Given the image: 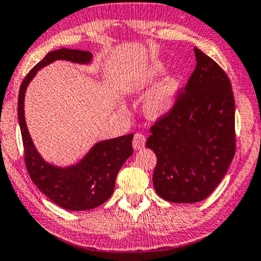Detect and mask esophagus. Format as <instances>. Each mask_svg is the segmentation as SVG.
<instances>
[{"instance_id": "esophagus-1", "label": "esophagus", "mask_w": 261, "mask_h": 261, "mask_svg": "<svg viewBox=\"0 0 261 261\" xmlns=\"http://www.w3.org/2000/svg\"><path fill=\"white\" fill-rule=\"evenodd\" d=\"M133 144H134V148L136 150L142 149V148L144 147V144H146V136H144L143 134H140V133L135 134Z\"/></svg>"}]
</instances>
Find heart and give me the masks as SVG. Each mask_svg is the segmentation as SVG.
Returning <instances> with one entry per match:
<instances>
[{
    "mask_svg": "<svg viewBox=\"0 0 261 261\" xmlns=\"http://www.w3.org/2000/svg\"><path fill=\"white\" fill-rule=\"evenodd\" d=\"M165 70H166V65L164 62H153L128 82L126 84V91L130 94H138L143 91L160 74H163ZM179 88V79L176 75H169L163 82H160L144 101V112L147 115L151 118H158L172 110L177 101Z\"/></svg>",
    "mask_w": 261,
    "mask_h": 261,
    "instance_id": "obj_1",
    "label": "heart"
}]
</instances>
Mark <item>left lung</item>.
Masks as SVG:
<instances>
[{
	"label": "left lung",
	"instance_id": "1",
	"mask_svg": "<svg viewBox=\"0 0 261 261\" xmlns=\"http://www.w3.org/2000/svg\"><path fill=\"white\" fill-rule=\"evenodd\" d=\"M196 67L172 110L150 127L146 147L156 155L153 184L176 203L206 199L218 187L236 150L235 100L223 68L194 48Z\"/></svg>",
	"mask_w": 261,
	"mask_h": 261
}]
</instances>
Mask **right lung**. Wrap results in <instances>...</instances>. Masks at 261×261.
I'll list each match as a JSON object with an SVG mask.
<instances>
[{
	"mask_svg": "<svg viewBox=\"0 0 261 261\" xmlns=\"http://www.w3.org/2000/svg\"><path fill=\"white\" fill-rule=\"evenodd\" d=\"M91 53L61 48L50 51L29 72L20 85L18 97V118L20 125L26 170L39 190L58 206L68 211L92 210L110 199L115 178L133 150L134 135H125L101 141L73 166H53L45 163L35 148L25 123L24 100L26 88L37 71L55 60L89 64Z\"/></svg>",
	"mask_w": 261,
	"mask_h": 261,
	"instance_id": "obj_1",
	"label": "right lung"
}]
</instances>
